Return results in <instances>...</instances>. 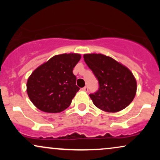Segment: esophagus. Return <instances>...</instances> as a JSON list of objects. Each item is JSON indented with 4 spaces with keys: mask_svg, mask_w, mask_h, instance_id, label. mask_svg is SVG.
I'll list each match as a JSON object with an SVG mask.
<instances>
[{
    "mask_svg": "<svg viewBox=\"0 0 160 160\" xmlns=\"http://www.w3.org/2000/svg\"><path fill=\"white\" fill-rule=\"evenodd\" d=\"M82 90H83L84 92H88V91H89V89H88L87 86H84V87L82 88Z\"/></svg>",
    "mask_w": 160,
    "mask_h": 160,
    "instance_id": "1",
    "label": "esophagus"
}]
</instances>
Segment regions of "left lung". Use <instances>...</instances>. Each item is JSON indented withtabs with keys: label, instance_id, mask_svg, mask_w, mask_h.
<instances>
[{
	"label": "left lung",
	"instance_id": "obj_1",
	"mask_svg": "<svg viewBox=\"0 0 160 160\" xmlns=\"http://www.w3.org/2000/svg\"><path fill=\"white\" fill-rule=\"evenodd\" d=\"M84 61L98 81V91L89 96L99 109L107 112L122 111L132 102L137 82L132 73L111 57L85 54Z\"/></svg>",
	"mask_w": 160,
	"mask_h": 160
}]
</instances>
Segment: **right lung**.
Instances as JSON below:
<instances>
[{
    "label": "right lung",
    "mask_w": 160,
    "mask_h": 160,
    "mask_svg": "<svg viewBox=\"0 0 160 160\" xmlns=\"http://www.w3.org/2000/svg\"><path fill=\"white\" fill-rule=\"evenodd\" d=\"M80 57L76 53L57 55L34 70L28 80L27 92L38 109L59 113L69 107L80 89L73 69Z\"/></svg>",
    "instance_id": "obj_1"
}]
</instances>
